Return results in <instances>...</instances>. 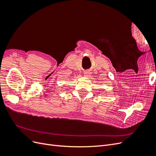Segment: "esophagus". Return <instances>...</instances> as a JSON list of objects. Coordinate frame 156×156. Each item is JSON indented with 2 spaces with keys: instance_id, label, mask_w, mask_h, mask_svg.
<instances>
[{
  "instance_id": "1",
  "label": "esophagus",
  "mask_w": 156,
  "mask_h": 156,
  "mask_svg": "<svg viewBox=\"0 0 156 156\" xmlns=\"http://www.w3.org/2000/svg\"><path fill=\"white\" fill-rule=\"evenodd\" d=\"M90 74H91V73L90 72H85L84 73V76H86V77H89L90 75Z\"/></svg>"
}]
</instances>
